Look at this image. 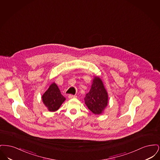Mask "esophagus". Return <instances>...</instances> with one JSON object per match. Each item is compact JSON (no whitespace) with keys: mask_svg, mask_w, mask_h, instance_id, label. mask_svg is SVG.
Wrapping results in <instances>:
<instances>
[{"mask_svg":"<svg viewBox=\"0 0 160 160\" xmlns=\"http://www.w3.org/2000/svg\"><path fill=\"white\" fill-rule=\"evenodd\" d=\"M77 97L76 95H72V94H69L68 95V98L69 99H71V98H76Z\"/></svg>","mask_w":160,"mask_h":160,"instance_id":"34e87169","label":"esophagus"}]
</instances>
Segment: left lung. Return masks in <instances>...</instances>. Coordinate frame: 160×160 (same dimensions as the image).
I'll return each instance as SVG.
<instances>
[{
    "mask_svg": "<svg viewBox=\"0 0 160 160\" xmlns=\"http://www.w3.org/2000/svg\"><path fill=\"white\" fill-rule=\"evenodd\" d=\"M85 104L93 113L101 114L108 103V95L101 78L95 77L91 88L84 98Z\"/></svg>",
    "mask_w": 160,
    "mask_h": 160,
    "instance_id": "1",
    "label": "left lung"
}]
</instances>
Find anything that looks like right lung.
<instances>
[{
  "label": "right lung",
  "mask_w": 160,
  "mask_h": 160,
  "mask_svg": "<svg viewBox=\"0 0 160 160\" xmlns=\"http://www.w3.org/2000/svg\"><path fill=\"white\" fill-rule=\"evenodd\" d=\"M42 99L49 111L55 112L59 109L65 98L61 94L58 86L53 83L44 93Z\"/></svg>",
  "instance_id": "right-lung-1"
}]
</instances>
